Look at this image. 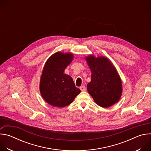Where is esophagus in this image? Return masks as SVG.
I'll return each mask as SVG.
<instances>
[{
    "instance_id": "obj_1",
    "label": "esophagus",
    "mask_w": 151,
    "mask_h": 151,
    "mask_svg": "<svg viewBox=\"0 0 151 151\" xmlns=\"http://www.w3.org/2000/svg\"><path fill=\"white\" fill-rule=\"evenodd\" d=\"M80 90L82 91H86V88L84 85H82L80 87Z\"/></svg>"
}]
</instances>
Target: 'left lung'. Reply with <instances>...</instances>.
<instances>
[{
    "label": "left lung",
    "instance_id": "obj_1",
    "mask_svg": "<svg viewBox=\"0 0 151 151\" xmlns=\"http://www.w3.org/2000/svg\"><path fill=\"white\" fill-rule=\"evenodd\" d=\"M85 60L91 72L87 84L88 93L100 107H109L117 103L122 95L121 79L111 60L104 56L89 55Z\"/></svg>",
    "mask_w": 151,
    "mask_h": 151
}]
</instances>
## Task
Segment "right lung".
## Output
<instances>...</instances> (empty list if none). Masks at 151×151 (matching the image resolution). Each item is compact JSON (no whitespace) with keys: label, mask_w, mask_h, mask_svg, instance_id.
<instances>
[{"label":"right lung","mask_w":151,"mask_h":151,"mask_svg":"<svg viewBox=\"0 0 151 151\" xmlns=\"http://www.w3.org/2000/svg\"><path fill=\"white\" fill-rule=\"evenodd\" d=\"M73 59L70 52H57L46 61L40 76L39 90L46 102L59 108L71 104L81 93L64 70Z\"/></svg>","instance_id":"right-lung-1"}]
</instances>
